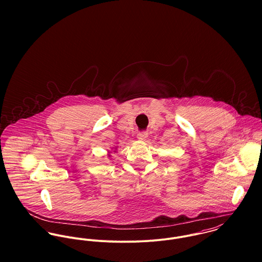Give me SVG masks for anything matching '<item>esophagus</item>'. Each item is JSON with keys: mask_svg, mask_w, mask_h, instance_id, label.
Returning a JSON list of instances; mask_svg holds the SVG:
<instances>
[{"mask_svg": "<svg viewBox=\"0 0 262 262\" xmlns=\"http://www.w3.org/2000/svg\"><path fill=\"white\" fill-rule=\"evenodd\" d=\"M147 137H148V133H147V132H145V131L139 132V133L137 134V138H138L139 140H141V141L146 140V138H147Z\"/></svg>", "mask_w": 262, "mask_h": 262, "instance_id": "1", "label": "esophagus"}]
</instances>
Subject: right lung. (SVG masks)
Returning a JSON list of instances; mask_svg holds the SVG:
<instances>
[{
    "label": "right lung",
    "instance_id": "right-lung-1",
    "mask_svg": "<svg viewBox=\"0 0 262 262\" xmlns=\"http://www.w3.org/2000/svg\"><path fill=\"white\" fill-rule=\"evenodd\" d=\"M109 156H110V155H109Z\"/></svg>",
    "mask_w": 262,
    "mask_h": 262
}]
</instances>
